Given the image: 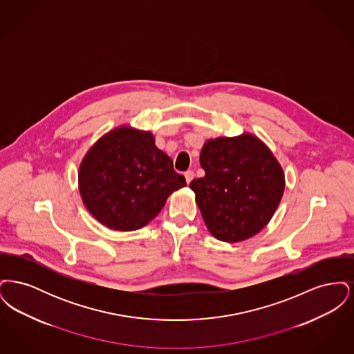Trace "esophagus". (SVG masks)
Listing matches in <instances>:
<instances>
[{"label": "esophagus", "mask_w": 354, "mask_h": 354, "mask_svg": "<svg viewBox=\"0 0 354 354\" xmlns=\"http://www.w3.org/2000/svg\"><path fill=\"white\" fill-rule=\"evenodd\" d=\"M185 182H187V185H189V183H191V180H192V179H194V171H191V169H188V171H185Z\"/></svg>", "instance_id": "esophagus-1"}]
</instances>
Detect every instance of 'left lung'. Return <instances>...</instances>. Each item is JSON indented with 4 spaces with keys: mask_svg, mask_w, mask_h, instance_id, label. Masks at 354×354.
Instances as JSON below:
<instances>
[{
    "mask_svg": "<svg viewBox=\"0 0 354 354\" xmlns=\"http://www.w3.org/2000/svg\"><path fill=\"white\" fill-rule=\"evenodd\" d=\"M205 175L189 188L208 231L227 243L259 234L272 219L286 188L280 163L256 136L216 138L201 152Z\"/></svg>",
    "mask_w": 354,
    "mask_h": 354,
    "instance_id": "left-lung-1",
    "label": "left lung"
}]
</instances>
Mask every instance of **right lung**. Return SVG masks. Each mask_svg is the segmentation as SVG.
<instances>
[{"mask_svg":"<svg viewBox=\"0 0 354 354\" xmlns=\"http://www.w3.org/2000/svg\"><path fill=\"white\" fill-rule=\"evenodd\" d=\"M78 185L84 207L100 223L135 231L187 183L169 155L155 146L151 133L122 126L103 135L84 155Z\"/></svg>","mask_w":354,"mask_h":354,"instance_id":"obj_1","label":"right lung"}]
</instances>
